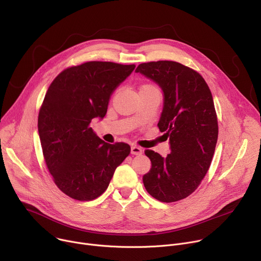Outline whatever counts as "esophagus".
Instances as JSON below:
<instances>
[{
  "label": "esophagus",
  "instance_id": "1",
  "mask_svg": "<svg viewBox=\"0 0 261 261\" xmlns=\"http://www.w3.org/2000/svg\"><path fill=\"white\" fill-rule=\"evenodd\" d=\"M131 154H133V155H141V154H143V150H141V148H139V147L133 146V147H131Z\"/></svg>",
  "mask_w": 261,
  "mask_h": 261
}]
</instances>
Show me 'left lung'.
I'll return each mask as SVG.
<instances>
[{
	"instance_id": "8db88e82",
	"label": "left lung",
	"mask_w": 261,
	"mask_h": 261,
	"mask_svg": "<svg viewBox=\"0 0 261 261\" xmlns=\"http://www.w3.org/2000/svg\"><path fill=\"white\" fill-rule=\"evenodd\" d=\"M135 72L163 92L158 127L169 137L171 149L165 158L145 152L152 167L143 177L144 185L158 201L182 200L200 185L215 154L219 127L211 91L199 73L179 62L141 63Z\"/></svg>"
}]
</instances>
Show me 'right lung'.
<instances>
[{
    "instance_id": "right-lung-1",
    "label": "right lung",
    "mask_w": 261,
    "mask_h": 261,
    "mask_svg": "<svg viewBox=\"0 0 261 261\" xmlns=\"http://www.w3.org/2000/svg\"><path fill=\"white\" fill-rule=\"evenodd\" d=\"M134 68V64L85 62L64 69L46 91L38 134L46 167L68 197L79 201L100 197L130 154L129 145L105 143L89 124L105 116L113 91Z\"/></svg>"
}]
</instances>
